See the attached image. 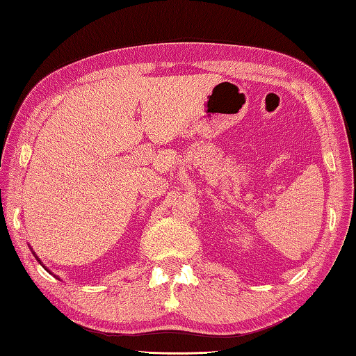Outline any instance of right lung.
<instances>
[{
    "label": "right lung",
    "mask_w": 356,
    "mask_h": 356,
    "mask_svg": "<svg viewBox=\"0 0 356 356\" xmlns=\"http://www.w3.org/2000/svg\"><path fill=\"white\" fill-rule=\"evenodd\" d=\"M35 257H36V256H35ZM36 261H38V257H36ZM46 270H47V268H46ZM47 272H49V270H47Z\"/></svg>",
    "instance_id": "add662e5"
}]
</instances>
